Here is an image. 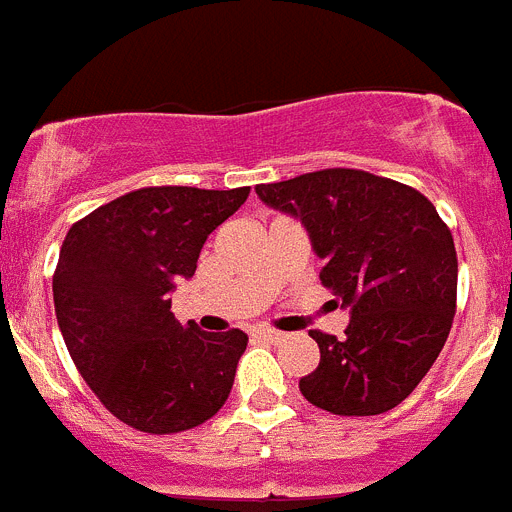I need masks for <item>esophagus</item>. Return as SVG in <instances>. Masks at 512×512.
<instances>
[{"instance_id": "obj_1", "label": "esophagus", "mask_w": 512, "mask_h": 512, "mask_svg": "<svg viewBox=\"0 0 512 512\" xmlns=\"http://www.w3.org/2000/svg\"><path fill=\"white\" fill-rule=\"evenodd\" d=\"M256 336L264 338V341H269V343H282L284 338H287V333H279V330H269V328H259L256 330Z\"/></svg>"}]
</instances>
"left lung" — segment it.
I'll use <instances>...</instances> for the list:
<instances>
[{
	"mask_svg": "<svg viewBox=\"0 0 512 512\" xmlns=\"http://www.w3.org/2000/svg\"><path fill=\"white\" fill-rule=\"evenodd\" d=\"M264 205L297 217L325 261L320 282L351 320L346 338L312 330L318 369L307 402L336 415H379L428 374L456 312V248L436 207L400 182L325 169L259 184Z\"/></svg>",
	"mask_w": 512,
	"mask_h": 512,
	"instance_id": "obj_1",
	"label": "left lung"
}]
</instances>
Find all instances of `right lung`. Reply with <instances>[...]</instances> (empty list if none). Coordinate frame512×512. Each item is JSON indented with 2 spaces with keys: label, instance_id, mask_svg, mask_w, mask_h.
<instances>
[{
  "label": "right lung",
  "instance_id": "right-lung-1",
  "mask_svg": "<svg viewBox=\"0 0 512 512\" xmlns=\"http://www.w3.org/2000/svg\"><path fill=\"white\" fill-rule=\"evenodd\" d=\"M251 187H148L71 225L53 274L58 328L104 408L143 433H179L223 408L248 336L184 328L171 292Z\"/></svg>",
  "mask_w": 512,
  "mask_h": 512
}]
</instances>
